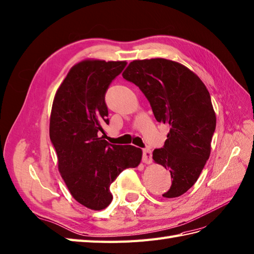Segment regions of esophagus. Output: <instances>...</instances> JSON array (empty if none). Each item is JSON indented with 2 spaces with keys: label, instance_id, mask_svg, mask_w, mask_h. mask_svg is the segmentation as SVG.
<instances>
[{
  "label": "esophagus",
  "instance_id": "obj_1",
  "mask_svg": "<svg viewBox=\"0 0 254 254\" xmlns=\"http://www.w3.org/2000/svg\"><path fill=\"white\" fill-rule=\"evenodd\" d=\"M152 161V154L149 148L143 149V162L145 163H151Z\"/></svg>",
  "mask_w": 254,
  "mask_h": 254
}]
</instances>
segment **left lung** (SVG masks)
<instances>
[{"mask_svg": "<svg viewBox=\"0 0 254 254\" xmlns=\"http://www.w3.org/2000/svg\"><path fill=\"white\" fill-rule=\"evenodd\" d=\"M122 75L143 92L156 120L170 126L168 139L152 159L172 179L162 196L179 197L193 186L210 157L216 126L210 93L190 69L164 58L134 61Z\"/></svg>", "mask_w": 254, "mask_h": 254, "instance_id": "left-lung-1", "label": "left lung"}]
</instances>
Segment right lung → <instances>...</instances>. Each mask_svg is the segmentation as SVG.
<instances>
[{
  "label": "right lung",
  "instance_id": "add662e5",
  "mask_svg": "<svg viewBox=\"0 0 254 254\" xmlns=\"http://www.w3.org/2000/svg\"><path fill=\"white\" fill-rule=\"evenodd\" d=\"M127 62L84 61L68 72L56 92L50 121V137L58 169L70 193L92 210L110 204V184L123 170L137 167L141 150L110 145L100 135L109 125L105 95Z\"/></svg>",
  "mask_w": 254,
  "mask_h": 254
}]
</instances>
